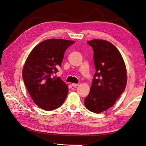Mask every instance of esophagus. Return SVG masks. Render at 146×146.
Instances as JSON below:
<instances>
[{"instance_id": "34e87169", "label": "esophagus", "mask_w": 146, "mask_h": 146, "mask_svg": "<svg viewBox=\"0 0 146 146\" xmlns=\"http://www.w3.org/2000/svg\"><path fill=\"white\" fill-rule=\"evenodd\" d=\"M71 85H72L73 87H77L79 86V84H76V83H72L71 84Z\"/></svg>"}]
</instances>
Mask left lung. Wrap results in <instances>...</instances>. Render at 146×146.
Instances as JSON below:
<instances>
[{
  "instance_id": "1",
  "label": "left lung",
  "mask_w": 146,
  "mask_h": 146,
  "mask_svg": "<svg viewBox=\"0 0 146 146\" xmlns=\"http://www.w3.org/2000/svg\"><path fill=\"white\" fill-rule=\"evenodd\" d=\"M94 50L96 72L84 105L99 114L111 108L124 92L127 84V70L122 55L109 41H87Z\"/></svg>"
}]
</instances>
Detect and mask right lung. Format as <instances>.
<instances>
[{"instance_id": "right-lung-1", "label": "right lung", "mask_w": 146, "mask_h": 146, "mask_svg": "<svg viewBox=\"0 0 146 146\" xmlns=\"http://www.w3.org/2000/svg\"><path fill=\"white\" fill-rule=\"evenodd\" d=\"M74 42L61 38L44 40L32 50L25 60L24 82L34 102L41 109L52 111L66 100L69 87L53 74L60 67L67 48Z\"/></svg>"}]
</instances>
